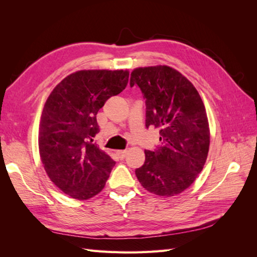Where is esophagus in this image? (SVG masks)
<instances>
[{
  "instance_id": "esophagus-1",
  "label": "esophagus",
  "mask_w": 257,
  "mask_h": 257,
  "mask_svg": "<svg viewBox=\"0 0 257 257\" xmlns=\"http://www.w3.org/2000/svg\"><path fill=\"white\" fill-rule=\"evenodd\" d=\"M116 154H118V157L120 158V160L125 159L126 157V150H118L116 151Z\"/></svg>"
}]
</instances>
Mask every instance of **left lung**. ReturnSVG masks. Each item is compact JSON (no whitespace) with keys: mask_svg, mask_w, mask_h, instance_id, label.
I'll return each instance as SVG.
<instances>
[{"mask_svg":"<svg viewBox=\"0 0 257 257\" xmlns=\"http://www.w3.org/2000/svg\"><path fill=\"white\" fill-rule=\"evenodd\" d=\"M137 84L146 98V126L160 132L161 146L145 150L138 181L159 196H175L195 181L206 163L210 130L206 108L193 83L167 65L137 67L131 87Z\"/></svg>","mask_w":257,"mask_h":257,"instance_id":"8db88e82","label":"left lung"}]
</instances>
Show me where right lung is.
<instances>
[{
    "label": "right lung",
    "mask_w": 257,
    "mask_h": 257,
    "mask_svg": "<svg viewBox=\"0 0 257 257\" xmlns=\"http://www.w3.org/2000/svg\"><path fill=\"white\" fill-rule=\"evenodd\" d=\"M127 69H82L58 83L44 105L38 149L54 185L69 197L89 199L104 189L115 162L97 148L98 110L126 88Z\"/></svg>",
    "instance_id": "right-lung-1"
}]
</instances>
